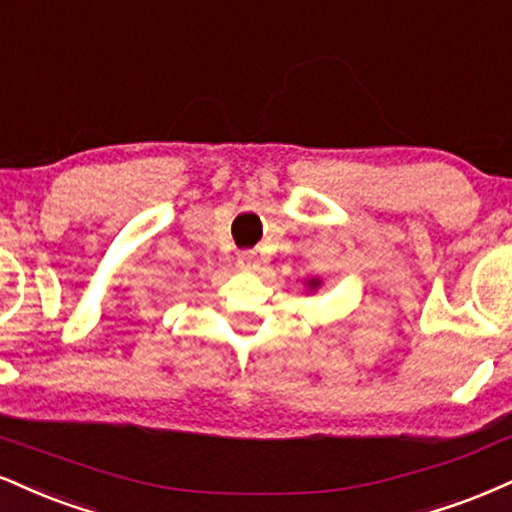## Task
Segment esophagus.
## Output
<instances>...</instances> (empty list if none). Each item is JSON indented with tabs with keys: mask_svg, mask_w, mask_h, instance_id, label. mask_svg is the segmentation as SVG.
Listing matches in <instances>:
<instances>
[{
	"mask_svg": "<svg viewBox=\"0 0 512 512\" xmlns=\"http://www.w3.org/2000/svg\"><path fill=\"white\" fill-rule=\"evenodd\" d=\"M238 264L243 269H255V264H257V255L252 250H243V252H238Z\"/></svg>",
	"mask_w": 512,
	"mask_h": 512,
	"instance_id": "obj_1",
	"label": "esophagus"
}]
</instances>
